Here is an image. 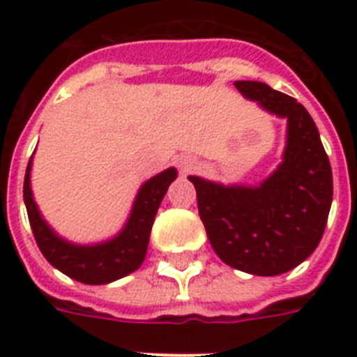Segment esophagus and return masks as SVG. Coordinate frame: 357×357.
I'll return each instance as SVG.
<instances>
[{
    "mask_svg": "<svg viewBox=\"0 0 357 357\" xmlns=\"http://www.w3.org/2000/svg\"><path fill=\"white\" fill-rule=\"evenodd\" d=\"M179 167H181V172H189L190 170V162H181V165H179Z\"/></svg>",
    "mask_w": 357,
    "mask_h": 357,
    "instance_id": "esophagus-1",
    "label": "esophagus"
}]
</instances>
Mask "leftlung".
<instances>
[{"instance_id":"left-lung-1","label":"left lung","mask_w":357,"mask_h":357,"mask_svg":"<svg viewBox=\"0 0 357 357\" xmlns=\"http://www.w3.org/2000/svg\"><path fill=\"white\" fill-rule=\"evenodd\" d=\"M266 113L287 120L282 162L259 185H222L189 176L213 250L237 271L278 276L310 257L332 207V167L302 103L261 81H235Z\"/></svg>"}]
</instances>
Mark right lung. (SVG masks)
<instances>
[{
    "mask_svg": "<svg viewBox=\"0 0 357 357\" xmlns=\"http://www.w3.org/2000/svg\"><path fill=\"white\" fill-rule=\"evenodd\" d=\"M29 159L24 179V202L31 229L38 248L50 265L86 285H103L128 276L142 265L157 209L167 195L168 187L178 178L176 168H167L140 185L133 207L123 228L114 237L94 244H77L66 241L44 220L31 190Z\"/></svg>",
    "mask_w": 357,
    "mask_h": 357,
    "instance_id": "obj_1",
    "label": "right lung"
}]
</instances>
